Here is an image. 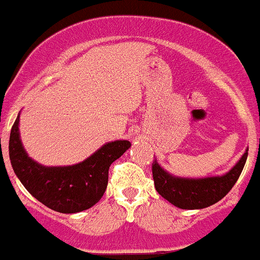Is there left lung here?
<instances>
[{"mask_svg":"<svg viewBox=\"0 0 260 260\" xmlns=\"http://www.w3.org/2000/svg\"><path fill=\"white\" fill-rule=\"evenodd\" d=\"M247 148L237 164L222 176L204 178H183L172 176L158 162H152L156 191L169 203L182 210H201L221 201L237 182L247 158Z\"/></svg>","mask_w":260,"mask_h":260,"instance_id":"8db88e82","label":"left lung"}]
</instances>
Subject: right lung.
<instances>
[{
	"instance_id": "add662e5",
	"label": "right lung",
	"mask_w": 260,
	"mask_h": 260,
	"mask_svg": "<svg viewBox=\"0 0 260 260\" xmlns=\"http://www.w3.org/2000/svg\"><path fill=\"white\" fill-rule=\"evenodd\" d=\"M132 147L128 141L105 143L84 161L44 167L27 155L19 135V114L10 133L9 156L14 173L27 191L48 208L77 213L95 206L104 195L110 164Z\"/></svg>"
}]
</instances>
